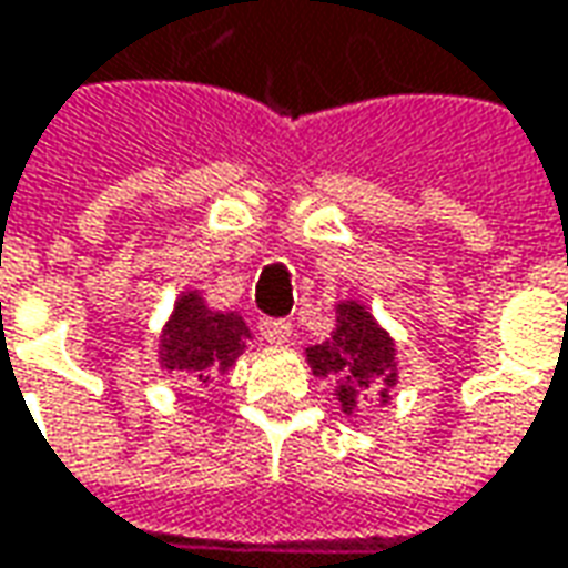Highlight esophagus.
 <instances>
[{
    "label": "esophagus",
    "instance_id": "obj_1",
    "mask_svg": "<svg viewBox=\"0 0 568 568\" xmlns=\"http://www.w3.org/2000/svg\"><path fill=\"white\" fill-rule=\"evenodd\" d=\"M258 334L268 341V344H291V322H284V318H262L258 322Z\"/></svg>",
    "mask_w": 568,
    "mask_h": 568
}]
</instances>
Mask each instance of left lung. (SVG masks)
I'll return each mask as SVG.
<instances>
[{"label": "left lung", "mask_w": 568, "mask_h": 568, "mask_svg": "<svg viewBox=\"0 0 568 568\" xmlns=\"http://www.w3.org/2000/svg\"><path fill=\"white\" fill-rule=\"evenodd\" d=\"M315 375H337L341 390L337 399L349 413L356 399L378 390L387 399V387L397 384V359H394V341L378 322L365 312L359 303H341L337 306V328L331 331L325 344L306 349Z\"/></svg>", "instance_id": "left-lung-1"}]
</instances>
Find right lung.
Here are the masks:
<instances>
[{
  "label": "right lung",
  "instance_id": "add662e5",
  "mask_svg": "<svg viewBox=\"0 0 568 568\" xmlns=\"http://www.w3.org/2000/svg\"><path fill=\"white\" fill-rule=\"evenodd\" d=\"M246 337L250 331L237 312L209 310L200 293H184L162 334V365L186 378L212 382V375L234 365Z\"/></svg>",
  "mask_w": 568,
  "mask_h": 568
}]
</instances>
